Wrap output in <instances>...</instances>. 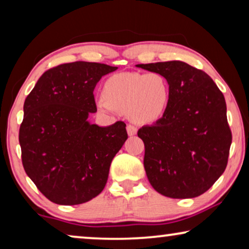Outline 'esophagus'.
<instances>
[{
    "mask_svg": "<svg viewBox=\"0 0 249 249\" xmlns=\"http://www.w3.org/2000/svg\"><path fill=\"white\" fill-rule=\"evenodd\" d=\"M127 132L129 136H135L137 134V128L135 127L134 124H128L127 125Z\"/></svg>",
    "mask_w": 249,
    "mask_h": 249,
    "instance_id": "obj_1",
    "label": "esophagus"
}]
</instances>
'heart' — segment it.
<instances>
[{"label":"heart","mask_w":249,"mask_h":249,"mask_svg":"<svg viewBox=\"0 0 249 249\" xmlns=\"http://www.w3.org/2000/svg\"><path fill=\"white\" fill-rule=\"evenodd\" d=\"M103 96L96 100V107L102 113L128 111L132 121L146 124L164 115L171 91L168 81L160 73L122 72L105 81Z\"/></svg>","instance_id":"b5f03b06"}]
</instances>
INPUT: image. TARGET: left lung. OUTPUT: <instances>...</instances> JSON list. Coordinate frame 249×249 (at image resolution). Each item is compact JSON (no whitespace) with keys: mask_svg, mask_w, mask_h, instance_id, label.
Returning <instances> with one entry per match:
<instances>
[{"mask_svg":"<svg viewBox=\"0 0 249 249\" xmlns=\"http://www.w3.org/2000/svg\"><path fill=\"white\" fill-rule=\"evenodd\" d=\"M136 67L161 74L171 91L164 115L138 130L149 183L170 198L202 195L226 170L232 141L223 94L209 74L182 61Z\"/></svg>","mask_w":249,"mask_h":249,"instance_id":"1","label":"left lung"}]
</instances>
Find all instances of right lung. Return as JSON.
I'll return each instance as SVG.
<instances>
[{
    "mask_svg": "<svg viewBox=\"0 0 249 249\" xmlns=\"http://www.w3.org/2000/svg\"><path fill=\"white\" fill-rule=\"evenodd\" d=\"M117 67L95 62L66 63L47 70L23 104L19 130L27 176L51 202L86 203L107 185L111 162L128 135L125 124H90L97 111L94 88Z\"/></svg>",
    "mask_w": 249,
    "mask_h": 249,
    "instance_id": "1",
    "label": "right lung"
}]
</instances>
